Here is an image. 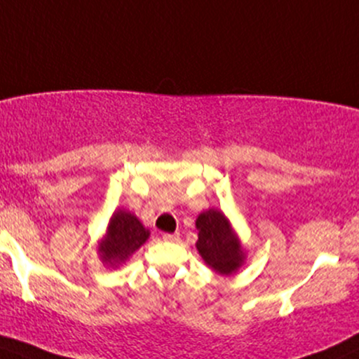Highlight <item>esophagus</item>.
<instances>
[{"label": "esophagus", "mask_w": 359, "mask_h": 359, "mask_svg": "<svg viewBox=\"0 0 359 359\" xmlns=\"http://www.w3.org/2000/svg\"><path fill=\"white\" fill-rule=\"evenodd\" d=\"M163 240L168 243H176V241H180V234L178 233H165L163 234Z\"/></svg>", "instance_id": "1"}]
</instances>
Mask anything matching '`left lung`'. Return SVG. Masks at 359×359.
<instances>
[{"mask_svg": "<svg viewBox=\"0 0 359 359\" xmlns=\"http://www.w3.org/2000/svg\"><path fill=\"white\" fill-rule=\"evenodd\" d=\"M196 250L208 266L223 276H229L241 268L246 253L228 218L219 210L211 208L203 211L196 218Z\"/></svg>", "mask_w": 359, "mask_h": 359, "instance_id": "8db88e82", "label": "left lung"}]
</instances>
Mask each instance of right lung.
I'll use <instances>...</instances> for the list:
<instances>
[{
  "label": "right lung",
  "mask_w": 359,
  "mask_h": 359,
  "mask_svg": "<svg viewBox=\"0 0 359 359\" xmlns=\"http://www.w3.org/2000/svg\"><path fill=\"white\" fill-rule=\"evenodd\" d=\"M149 238V229L135 215L125 210H116L109 219L103 240L100 241V258L108 266L116 268L143 246Z\"/></svg>",
  "instance_id": "obj_1"
}]
</instances>
